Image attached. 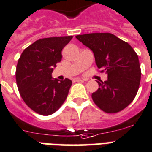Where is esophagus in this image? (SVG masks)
I'll list each match as a JSON object with an SVG mask.
<instances>
[{"mask_svg": "<svg viewBox=\"0 0 152 152\" xmlns=\"http://www.w3.org/2000/svg\"><path fill=\"white\" fill-rule=\"evenodd\" d=\"M74 83H76V82H81V81H83V80H81V79L80 78H75L73 79V80H72Z\"/></svg>", "mask_w": 152, "mask_h": 152, "instance_id": "obj_1", "label": "esophagus"}]
</instances>
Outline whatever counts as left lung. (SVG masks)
Here are the masks:
<instances>
[{"mask_svg": "<svg viewBox=\"0 0 152 152\" xmlns=\"http://www.w3.org/2000/svg\"><path fill=\"white\" fill-rule=\"evenodd\" d=\"M80 42L94 54L98 69L105 71L107 80L97 82L99 88L92 99L103 111H121L134 99L141 81L138 56L133 48L110 33L76 35Z\"/></svg>", "mask_w": 152, "mask_h": 152, "instance_id": "obj_1", "label": "left lung"}]
</instances>
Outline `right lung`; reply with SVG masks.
<instances>
[{
    "instance_id": "1",
    "label": "right lung",
    "mask_w": 152,
    "mask_h": 152,
    "mask_svg": "<svg viewBox=\"0 0 152 152\" xmlns=\"http://www.w3.org/2000/svg\"><path fill=\"white\" fill-rule=\"evenodd\" d=\"M72 36L37 40L21 53L16 67V82L25 104L41 115L57 111L66 100L72 81L52 79L56 63L62 60V50Z\"/></svg>"
}]
</instances>
